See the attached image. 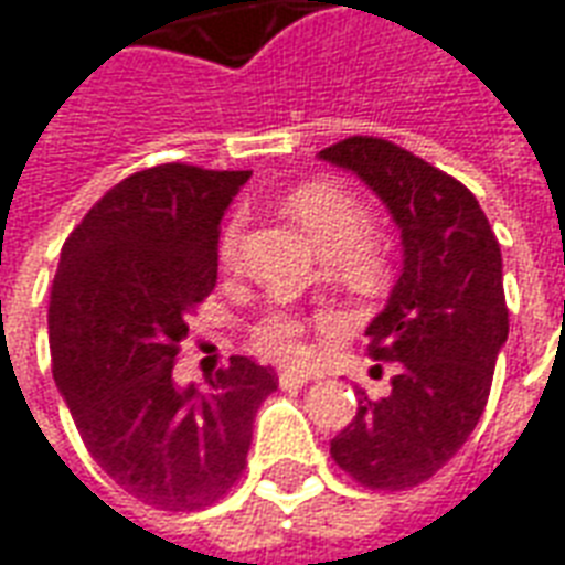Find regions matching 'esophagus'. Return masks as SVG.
<instances>
[{
  "label": "esophagus",
  "mask_w": 565,
  "mask_h": 565,
  "mask_svg": "<svg viewBox=\"0 0 565 565\" xmlns=\"http://www.w3.org/2000/svg\"><path fill=\"white\" fill-rule=\"evenodd\" d=\"M308 374H302V371H281L278 374V386L281 388H302L305 383H308Z\"/></svg>",
  "instance_id": "1"
}]
</instances>
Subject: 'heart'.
<instances>
[{"instance_id": "heart-1", "label": "heart", "mask_w": 565, "mask_h": 565, "mask_svg": "<svg viewBox=\"0 0 565 565\" xmlns=\"http://www.w3.org/2000/svg\"><path fill=\"white\" fill-rule=\"evenodd\" d=\"M287 209L296 218V224L315 239L323 257H335L341 266L350 269H367L374 263V248H371V212L362 200H356L350 191L329 182H311L290 194ZM242 242V218H233L221 236V263L236 266ZM335 323V320H329ZM250 344L257 353L287 365H296L308 356L305 344V320L290 311L271 308L260 315L250 326Z\"/></svg>"}]
</instances>
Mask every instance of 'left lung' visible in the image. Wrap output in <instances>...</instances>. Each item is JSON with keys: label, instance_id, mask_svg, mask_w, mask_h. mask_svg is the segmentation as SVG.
Wrapping results in <instances>:
<instances>
[{"label": "left lung", "instance_id": "obj_1", "mask_svg": "<svg viewBox=\"0 0 565 565\" xmlns=\"http://www.w3.org/2000/svg\"><path fill=\"white\" fill-rule=\"evenodd\" d=\"M356 173L401 230V275L367 323V350L395 362L392 392L332 440L335 463L365 488L401 491L431 479L482 416L509 335L503 257L479 200L443 170L380 137L320 152Z\"/></svg>", "mask_w": 565, "mask_h": 565}]
</instances>
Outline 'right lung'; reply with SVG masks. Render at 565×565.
Masks as SVG:
<instances>
[{
	"mask_svg": "<svg viewBox=\"0 0 565 565\" xmlns=\"http://www.w3.org/2000/svg\"><path fill=\"white\" fill-rule=\"evenodd\" d=\"M250 170L158 164L113 185L62 245L53 380L89 455L137 500L194 512L236 484L271 367L233 356L206 388L173 380L188 317L218 281L221 218Z\"/></svg>",
	"mask_w": 565,
	"mask_h": 565,
	"instance_id": "right-lung-1",
	"label": "right lung"
}]
</instances>
